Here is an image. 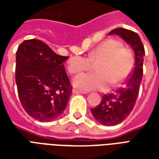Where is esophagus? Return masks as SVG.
<instances>
[{
	"label": "esophagus",
	"instance_id": "1",
	"mask_svg": "<svg viewBox=\"0 0 159 159\" xmlns=\"http://www.w3.org/2000/svg\"><path fill=\"white\" fill-rule=\"evenodd\" d=\"M72 92L74 93H87L86 91H83V90H79V89H73Z\"/></svg>",
	"mask_w": 159,
	"mask_h": 159
}]
</instances>
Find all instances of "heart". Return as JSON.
Wrapping results in <instances>:
<instances>
[{"instance_id":"b5f03b06","label":"heart","mask_w":159,"mask_h":159,"mask_svg":"<svg viewBox=\"0 0 159 159\" xmlns=\"http://www.w3.org/2000/svg\"><path fill=\"white\" fill-rule=\"evenodd\" d=\"M95 66V73H83L73 79V85L84 91L109 89L110 85L117 87L131 75L134 66L133 51L123 47L116 39L105 40L89 52L88 58L75 55L67 61V70L70 74H76Z\"/></svg>"}]
</instances>
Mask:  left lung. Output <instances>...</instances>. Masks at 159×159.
<instances>
[{
    "mask_svg": "<svg viewBox=\"0 0 159 159\" xmlns=\"http://www.w3.org/2000/svg\"><path fill=\"white\" fill-rule=\"evenodd\" d=\"M109 35H118L131 46L135 55L134 68L125 85L115 93L105 94L101 102L91 109L93 117L101 124L114 126L122 123L133 110L143 76L145 48L137 33L124 28L112 30Z\"/></svg>",
    "mask_w": 159,
    "mask_h": 159,
    "instance_id": "obj_1",
    "label": "left lung"
}]
</instances>
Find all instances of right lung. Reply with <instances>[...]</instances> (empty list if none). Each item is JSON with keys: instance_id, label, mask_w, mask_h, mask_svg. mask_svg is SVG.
Here are the masks:
<instances>
[{"instance_id": "1", "label": "right lung", "mask_w": 159, "mask_h": 159, "mask_svg": "<svg viewBox=\"0 0 159 159\" xmlns=\"http://www.w3.org/2000/svg\"><path fill=\"white\" fill-rule=\"evenodd\" d=\"M68 58L55 53L40 40H25L19 46L18 93L24 109L34 119L50 122L64 112L72 90L63 65Z\"/></svg>"}]
</instances>
